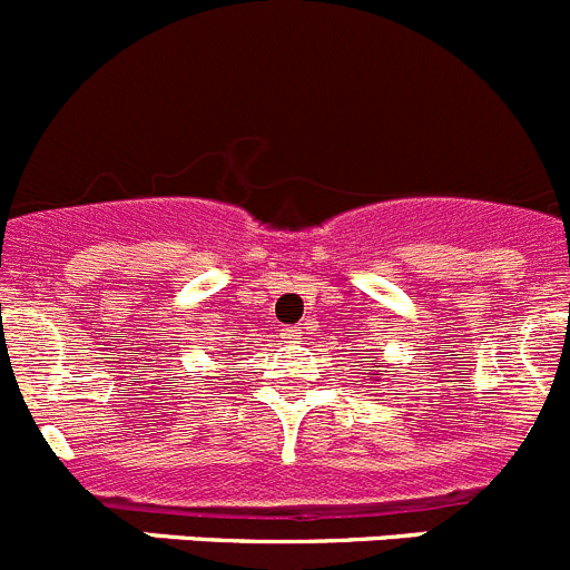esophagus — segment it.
<instances>
[{"label":"esophagus","instance_id":"34e87169","mask_svg":"<svg viewBox=\"0 0 570 570\" xmlns=\"http://www.w3.org/2000/svg\"><path fill=\"white\" fill-rule=\"evenodd\" d=\"M296 330H299V327H294V330H288V333H285V335H291V338H294V335H296Z\"/></svg>","mask_w":570,"mask_h":570}]
</instances>
